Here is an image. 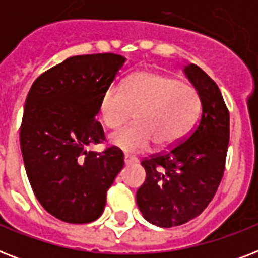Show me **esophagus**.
I'll return each instance as SVG.
<instances>
[{
    "label": "esophagus",
    "instance_id": "obj_1",
    "mask_svg": "<svg viewBox=\"0 0 258 258\" xmlns=\"http://www.w3.org/2000/svg\"><path fill=\"white\" fill-rule=\"evenodd\" d=\"M137 162H138V158L130 157V155H127V154L124 155V163H125V165H127V163H137Z\"/></svg>",
    "mask_w": 258,
    "mask_h": 258
}]
</instances>
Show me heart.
Returning a JSON list of instances; mask_svg holds the SVG:
<instances>
[{
    "mask_svg": "<svg viewBox=\"0 0 258 258\" xmlns=\"http://www.w3.org/2000/svg\"><path fill=\"white\" fill-rule=\"evenodd\" d=\"M99 116L107 128H117L133 117L135 124L109 135V143L125 153H143L153 142L158 149L178 145L201 111L196 89L167 75L141 71L123 88L109 86L99 100Z\"/></svg>",
    "mask_w": 258,
    "mask_h": 258,
    "instance_id": "heart-1",
    "label": "heart"
}]
</instances>
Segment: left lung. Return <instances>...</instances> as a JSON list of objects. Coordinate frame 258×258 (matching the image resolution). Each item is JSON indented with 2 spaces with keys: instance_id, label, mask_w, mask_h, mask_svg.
Here are the masks:
<instances>
[{
  "instance_id": "1",
  "label": "left lung",
  "mask_w": 258,
  "mask_h": 258,
  "mask_svg": "<svg viewBox=\"0 0 258 258\" xmlns=\"http://www.w3.org/2000/svg\"><path fill=\"white\" fill-rule=\"evenodd\" d=\"M200 95L202 115L184 142L145 159L137 191L146 221L161 228L186 224L204 212L220 186L229 146V112L216 83L196 64L183 68Z\"/></svg>"
}]
</instances>
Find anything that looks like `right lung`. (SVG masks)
<instances>
[{"label":"right lung","instance_id":"add662e5","mask_svg":"<svg viewBox=\"0 0 258 258\" xmlns=\"http://www.w3.org/2000/svg\"><path fill=\"white\" fill-rule=\"evenodd\" d=\"M113 53L67 58L38 76L26 96L20 145L26 175L46 212L68 224H88L104 210L107 190L124 166L95 120L101 93L124 66Z\"/></svg>","mask_w":258,"mask_h":258}]
</instances>
